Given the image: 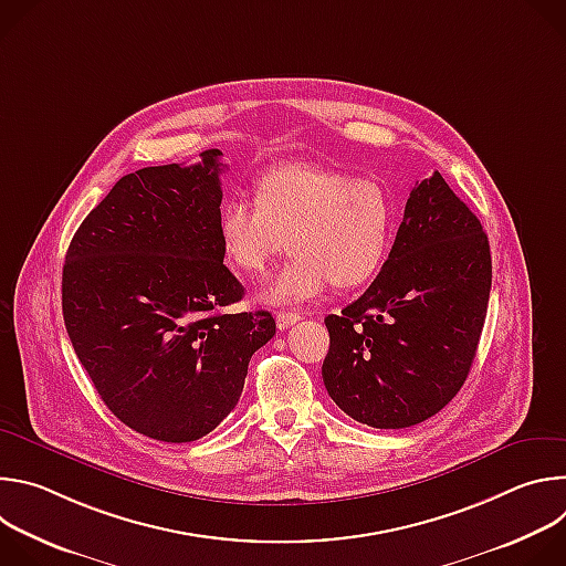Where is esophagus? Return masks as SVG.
<instances>
[{
	"label": "esophagus",
	"mask_w": 566,
	"mask_h": 566,
	"mask_svg": "<svg viewBox=\"0 0 566 566\" xmlns=\"http://www.w3.org/2000/svg\"><path fill=\"white\" fill-rule=\"evenodd\" d=\"M300 319H302V315L295 313V311H280V313L275 315V322H277L280 329H289V327H293L295 322H300Z\"/></svg>",
	"instance_id": "1"
}]
</instances>
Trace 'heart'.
Segmentation results:
<instances>
[{
  "label": "heart",
  "instance_id": "1",
  "mask_svg": "<svg viewBox=\"0 0 566 566\" xmlns=\"http://www.w3.org/2000/svg\"><path fill=\"white\" fill-rule=\"evenodd\" d=\"M398 228V203L378 179H354L315 164H284L255 184V201L230 197L219 210L221 249L247 275L291 262L262 291L269 304H297L334 284L358 289L382 269Z\"/></svg>",
  "mask_w": 566,
  "mask_h": 566
}]
</instances>
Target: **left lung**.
<instances>
[{
  "instance_id": "obj_1",
  "label": "left lung",
  "mask_w": 566,
  "mask_h": 566,
  "mask_svg": "<svg viewBox=\"0 0 566 566\" xmlns=\"http://www.w3.org/2000/svg\"><path fill=\"white\" fill-rule=\"evenodd\" d=\"M493 282L479 219L439 172L417 184L371 286L327 315L322 380L336 406L378 430L443 410L474 360Z\"/></svg>"
}]
</instances>
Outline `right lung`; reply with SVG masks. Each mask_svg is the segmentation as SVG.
Segmentation results:
<instances>
[{"mask_svg": "<svg viewBox=\"0 0 566 566\" xmlns=\"http://www.w3.org/2000/svg\"><path fill=\"white\" fill-rule=\"evenodd\" d=\"M219 149L197 166L123 177L75 230L62 269L64 327L105 406L168 443L212 432L237 406L269 311L226 306L244 286L223 264Z\"/></svg>", "mask_w": 566, "mask_h": 566, "instance_id": "add662e5", "label": "right lung"}]
</instances>
